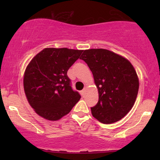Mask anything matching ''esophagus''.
I'll list each match as a JSON object with an SVG mask.
<instances>
[{"label":"esophagus","mask_w":160,"mask_h":160,"mask_svg":"<svg viewBox=\"0 0 160 160\" xmlns=\"http://www.w3.org/2000/svg\"><path fill=\"white\" fill-rule=\"evenodd\" d=\"M85 92H86V89H82V90L81 91V95H82V96H83V95H85Z\"/></svg>","instance_id":"esophagus-1"}]
</instances>
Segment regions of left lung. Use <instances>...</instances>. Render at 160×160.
<instances>
[{
  "label": "left lung",
  "mask_w": 160,
  "mask_h": 160,
  "mask_svg": "<svg viewBox=\"0 0 160 160\" xmlns=\"http://www.w3.org/2000/svg\"><path fill=\"white\" fill-rule=\"evenodd\" d=\"M80 59L89 66L98 88V102L92 114L102 123L117 122L133 107L139 88L138 78L128 59L104 49L84 50Z\"/></svg>",
  "instance_id": "obj_1"
}]
</instances>
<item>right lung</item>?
I'll return each instance as SVG.
<instances>
[{"instance_id": "add662e5", "label": "right lung", "mask_w": 160, "mask_h": 160, "mask_svg": "<svg viewBox=\"0 0 160 160\" xmlns=\"http://www.w3.org/2000/svg\"><path fill=\"white\" fill-rule=\"evenodd\" d=\"M83 50L45 48L32 58L24 74L28 102L40 117L58 120L71 111L81 96L71 88L67 72Z\"/></svg>"}]
</instances>
